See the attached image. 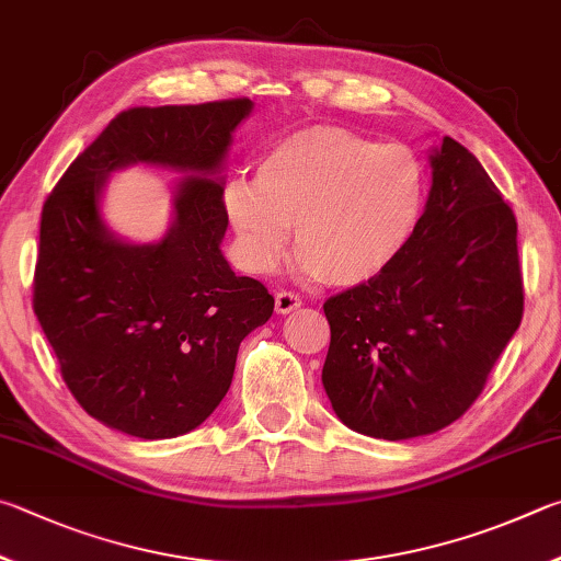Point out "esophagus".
<instances>
[{"label":"esophagus","mask_w":561,"mask_h":561,"mask_svg":"<svg viewBox=\"0 0 561 561\" xmlns=\"http://www.w3.org/2000/svg\"><path fill=\"white\" fill-rule=\"evenodd\" d=\"M300 306H302V298L290 290H280L278 296H275V312H278V316H288V312L298 310Z\"/></svg>","instance_id":"obj_1"}]
</instances>
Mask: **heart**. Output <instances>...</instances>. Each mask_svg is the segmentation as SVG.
Here are the masks:
<instances>
[{
	"label": "heart",
	"mask_w": 561,
	"mask_h": 561,
	"mask_svg": "<svg viewBox=\"0 0 561 561\" xmlns=\"http://www.w3.org/2000/svg\"><path fill=\"white\" fill-rule=\"evenodd\" d=\"M426 194V167L411 147L316 125L275 142L255 167V182L226 184L224 211L249 271L268 273L296 224L302 273L357 288L404 255Z\"/></svg>",
	"instance_id": "1"
}]
</instances>
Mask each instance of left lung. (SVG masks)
<instances>
[{"label":"left lung","instance_id":"8db88e82","mask_svg":"<svg viewBox=\"0 0 561 561\" xmlns=\"http://www.w3.org/2000/svg\"><path fill=\"white\" fill-rule=\"evenodd\" d=\"M414 241L379 278L332 296L322 387L342 424L404 440L454 424L523 320L517 221L483 164L444 137Z\"/></svg>","mask_w":561,"mask_h":561}]
</instances>
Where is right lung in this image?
<instances>
[{
  "instance_id": "1",
  "label": "right lung",
  "mask_w": 561,
  "mask_h": 561,
  "mask_svg": "<svg viewBox=\"0 0 561 561\" xmlns=\"http://www.w3.org/2000/svg\"><path fill=\"white\" fill-rule=\"evenodd\" d=\"M251 111L249 98L123 111L44 204L34 312L78 404L127 436L174 438L209 419L241 340L273 316L263 283L221 253L224 160ZM130 163L187 174L157 244H127L102 221L106 176Z\"/></svg>"
}]
</instances>
